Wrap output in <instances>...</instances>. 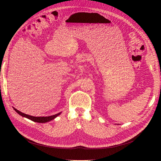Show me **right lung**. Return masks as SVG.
Instances as JSON below:
<instances>
[{"instance_id":"obj_1","label":"right lung","mask_w":161,"mask_h":161,"mask_svg":"<svg viewBox=\"0 0 161 161\" xmlns=\"http://www.w3.org/2000/svg\"><path fill=\"white\" fill-rule=\"evenodd\" d=\"M14 111H15L18 114H19L20 115H21L23 118H26L29 119H30L33 121H35V122H37V123H46L48 122V121H50L52 120H53V119H55L57 116H58L59 115L61 114L62 112H60V113L56 114L55 115H50V116H46V117H36V116H32V115H27L25 114H23L22 112H21L20 111L17 110V109L14 108Z\"/></svg>"}]
</instances>
